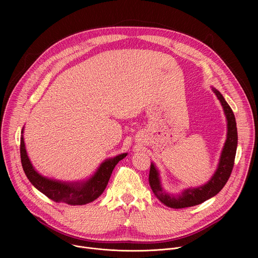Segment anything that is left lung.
<instances>
[{"label":"left lung","mask_w":258,"mask_h":258,"mask_svg":"<svg viewBox=\"0 0 258 258\" xmlns=\"http://www.w3.org/2000/svg\"><path fill=\"white\" fill-rule=\"evenodd\" d=\"M213 93L216 95L217 99L222 104L225 115L227 117L228 122V134L227 140L224 146V149L220 154L219 162L217 168L212 175V177L207 181V183L203 186L197 188H189L183 190L178 195H173L165 192L161 186L160 176L158 169L151 162L150 166V173H149V183L150 187L157 197V199L170 208H185L191 207L198 204L203 203L204 201L210 199L211 197L215 196L220 190H222L227 183L233 167L234 161L237 151V145H238V133H237V125H236V118L233 113V110L216 89L212 88Z\"/></svg>","instance_id":"1"}]
</instances>
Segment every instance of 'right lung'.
<instances>
[{"mask_svg": "<svg viewBox=\"0 0 258 258\" xmlns=\"http://www.w3.org/2000/svg\"><path fill=\"white\" fill-rule=\"evenodd\" d=\"M23 128L20 139V157L24 173L36 189L51 200L58 203H66L69 205H85L96 200L106 189L109 178L111 176L115 165L127 155V153H122L116 157L106 159L101 163L94 175L84 181L67 182L52 179L43 176L32 166L25 149Z\"/></svg>", "mask_w": 258, "mask_h": 258, "instance_id": "obj_1", "label": "right lung"}]
</instances>
